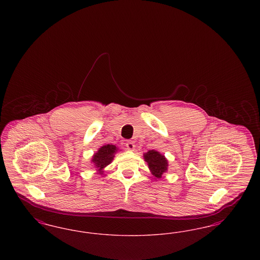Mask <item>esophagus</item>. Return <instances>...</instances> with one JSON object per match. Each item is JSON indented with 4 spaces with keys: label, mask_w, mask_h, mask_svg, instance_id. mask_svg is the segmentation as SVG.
I'll return each instance as SVG.
<instances>
[{
    "label": "esophagus",
    "mask_w": 260,
    "mask_h": 260,
    "mask_svg": "<svg viewBox=\"0 0 260 260\" xmlns=\"http://www.w3.org/2000/svg\"><path fill=\"white\" fill-rule=\"evenodd\" d=\"M124 146L126 147L127 150H131V151H133V150L135 149V147H136L134 141H132V140H126L125 143H124Z\"/></svg>",
    "instance_id": "34e87169"
}]
</instances>
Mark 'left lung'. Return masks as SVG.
<instances>
[{"mask_svg":"<svg viewBox=\"0 0 260 260\" xmlns=\"http://www.w3.org/2000/svg\"><path fill=\"white\" fill-rule=\"evenodd\" d=\"M144 159L148 162L150 171L157 178L161 177V174L168 170V160L155 150H150L145 153Z\"/></svg>","mask_w":260,"mask_h":260,"instance_id":"8db88e82","label":"left lung"}]
</instances>
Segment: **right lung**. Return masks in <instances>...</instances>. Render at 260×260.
<instances>
[{
    "label": "right lung",
    "instance_id": "add662e5",
    "mask_svg": "<svg viewBox=\"0 0 260 260\" xmlns=\"http://www.w3.org/2000/svg\"><path fill=\"white\" fill-rule=\"evenodd\" d=\"M116 151H117V147L115 145H112V144L104 145L99 149L98 153L94 154V156L92 157V162L100 171L111 162Z\"/></svg>",
    "mask_w": 260,
    "mask_h": 260
}]
</instances>
